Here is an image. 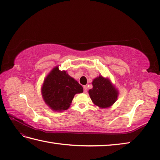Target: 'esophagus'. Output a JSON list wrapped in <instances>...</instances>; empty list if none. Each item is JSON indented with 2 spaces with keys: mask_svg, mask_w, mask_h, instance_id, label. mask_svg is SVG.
<instances>
[{
  "mask_svg": "<svg viewBox=\"0 0 160 160\" xmlns=\"http://www.w3.org/2000/svg\"><path fill=\"white\" fill-rule=\"evenodd\" d=\"M83 92H84V93H86V92H88V87L86 86H83Z\"/></svg>",
  "mask_w": 160,
  "mask_h": 160,
  "instance_id": "obj_1",
  "label": "esophagus"
}]
</instances>
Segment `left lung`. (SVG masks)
<instances>
[{"instance_id":"1","label":"left lung","mask_w":160,"mask_h":160,"mask_svg":"<svg viewBox=\"0 0 160 160\" xmlns=\"http://www.w3.org/2000/svg\"><path fill=\"white\" fill-rule=\"evenodd\" d=\"M92 86L88 93L93 103L101 109L110 108L118 99L119 92L109 78L99 75L94 79Z\"/></svg>"}]
</instances>
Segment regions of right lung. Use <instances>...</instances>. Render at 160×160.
Returning <instances> with one entry per match:
<instances>
[{"mask_svg": "<svg viewBox=\"0 0 160 160\" xmlns=\"http://www.w3.org/2000/svg\"><path fill=\"white\" fill-rule=\"evenodd\" d=\"M83 88L59 66L53 68L44 80L41 93L45 103L54 112L67 110L76 94L82 93Z\"/></svg>", "mask_w": 160, "mask_h": 160, "instance_id": "right-lung-1", "label": "right lung"}]
</instances>
